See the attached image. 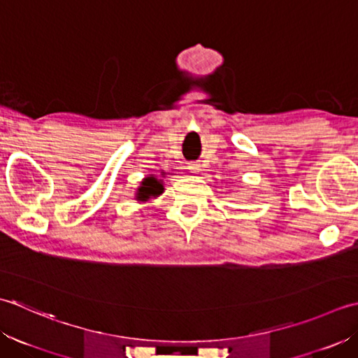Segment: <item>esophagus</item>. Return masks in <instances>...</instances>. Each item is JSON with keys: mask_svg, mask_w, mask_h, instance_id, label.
Returning <instances> with one entry per match:
<instances>
[{"mask_svg": "<svg viewBox=\"0 0 358 358\" xmlns=\"http://www.w3.org/2000/svg\"><path fill=\"white\" fill-rule=\"evenodd\" d=\"M187 170L189 171V173H199L201 171V164H198V162H192V164H188L187 165Z\"/></svg>", "mask_w": 358, "mask_h": 358, "instance_id": "34e87169", "label": "esophagus"}]
</instances>
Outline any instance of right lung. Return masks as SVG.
I'll return each instance as SVG.
<instances>
[{
    "instance_id": "add662e5",
    "label": "right lung",
    "mask_w": 358,
    "mask_h": 358,
    "mask_svg": "<svg viewBox=\"0 0 358 358\" xmlns=\"http://www.w3.org/2000/svg\"><path fill=\"white\" fill-rule=\"evenodd\" d=\"M164 192V185L159 184L155 178H150L143 182V187H141V198H150V196H159Z\"/></svg>"
}]
</instances>
